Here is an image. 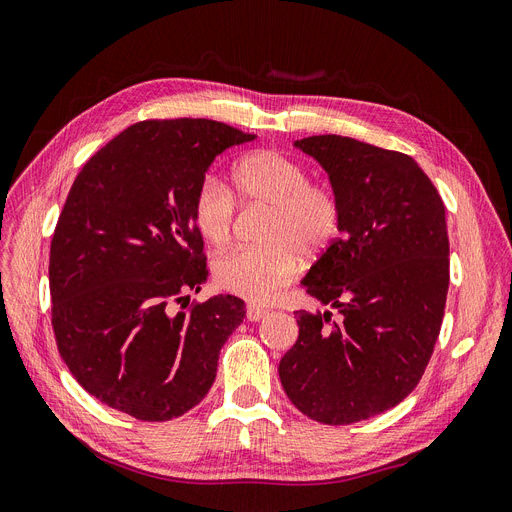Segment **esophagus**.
Segmentation results:
<instances>
[{
    "mask_svg": "<svg viewBox=\"0 0 512 512\" xmlns=\"http://www.w3.org/2000/svg\"><path fill=\"white\" fill-rule=\"evenodd\" d=\"M265 316H268V309H265V307H259V305H255V303H251V305L247 307V318H249V322H259V320H263Z\"/></svg>",
    "mask_w": 512,
    "mask_h": 512,
    "instance_id": "34e87169",
    "label": "esophagus"
}]
</instances>
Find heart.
<instances>
[{"instance_id":"heart-1","label":"heart","mask_w":512,"mask_h":512,"mask_svg":"<svg viewBox=\"0 0 512 512\" xmlns=\"http://www.w3.org/2000/svg\"><path fill=\"white\" fill-rule=\"evenodd\" d=\"M232 191L207 175L192 196V219L213 247L232 240L236 201L270 207L261 240L213 265L215 282L251 303H270L301 268V253L316 257L335 242L343 228V203L337 190L311 182L307 169L276 150H255L232 167Z\"/></svg>"}]
</instances>
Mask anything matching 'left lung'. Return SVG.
Returning <instances> with one entry per match:
<instances>
[{
	"label": "left lung",
	"instance_id": "8db88e82",
	"mask_svg": "<svg viewBox=\"0 0 512 512\" xmlns=\"http://www.w3.org/2000/svg\"><path fill=\"white\" fill-rule=\"evenodd\" d=\"M295 146L328 171L343 203V236L301 280L339 318L295 311L299 339L278 372L307 418L351 425L397 406L425 374L450 284L446 207L404 152L332 133Z\"/></svg>",
	"mask_w": 512,
	"mask_h": 512
}]
</instances>
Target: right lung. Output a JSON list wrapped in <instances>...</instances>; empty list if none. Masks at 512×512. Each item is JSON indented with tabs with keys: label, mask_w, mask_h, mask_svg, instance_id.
I'll return each mask as SVG.
<instances>
[{
	"label": "right lung",
	"mask_w": 512,
	"mask_h": 512,
	"mask_svg": "<svg viewBox=\"0 0 512 512\" xmlns=\"http://www.w3.org/2000/svg\"><path fill=\"white\" fill-rule=\"evenodd\" d=\"M253 138L211 119H148L75 177L50 247L52 328L102 404L165 422L209 393L247 307L234 295L188 303L207 280L192 196L217 154Z\"/></svg>",
	"instance_id": "add662e5"
}]
</instances>
